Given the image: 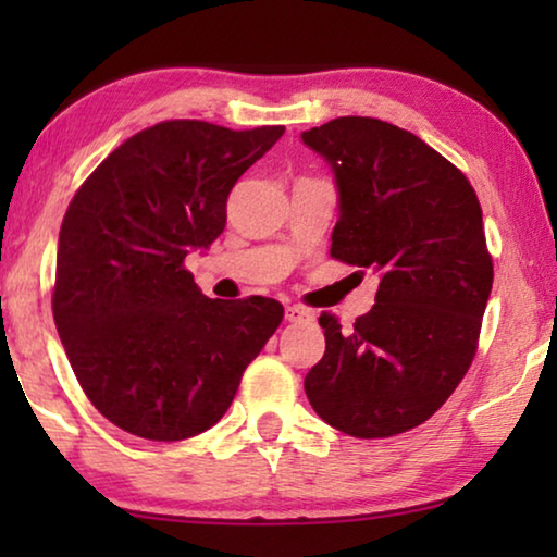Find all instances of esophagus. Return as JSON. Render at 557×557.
<instances>
[{
  "label": "esophagus",
  "mask_w": 557,
  "mask_h": 557,
  "mask_svg": "<svg viewBox=\"0 0 557 557\" xmlns=\"http://www.w3.org/2000/svg\"><path fill=\"white\" fill-rule=\"evenodd\" d=\"M286 319L288 322H309V319H314L309 309L299 307V304H294V307H286Z\"/></svg>",
  "instance_id": "34e87169"
}]
</instances>
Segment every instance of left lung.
Masks as SVG:
<instances>
[{
    "label": "left lung",
    "mask_w": 557,
    "mask_h": 557,
    "mask_svg": "<svg viewBox=\"0 0 557 557\" xmlns=\"http://www.w3.org/2000/svg\"><path fill=\"white\" fill-rule=\"evenodd\" d=\"M301 141L337 185L332 258L380 273L349 330L319 317L326 349L304 391L347 436H395L429 421L474 360L494 278L482 208L448 159L387 121L342 116Z\"/></svg>",
    "instance_id": "8db88e82"
}]
</instances>
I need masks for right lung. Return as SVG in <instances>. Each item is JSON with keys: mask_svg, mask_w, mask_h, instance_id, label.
I'll return each mask as SVG.
<instances>
[{"mask_svg": "<svg viewBox=\"0 0 557 557\" xmlns=\"http://www.w3.org/2000/svg\"><path fill=\"white\" fill-rule=\"evenodd\" d=\"M281 136L164 121L113 149L67 205L52 314L88 400L126 433L182 441L215 425L284 319L263 296L208 299L185 269Z\"/></svg>", "mask_w": 557, "mask_h": 557, "instance_id": "right-lung-1", "label": "right lung"}]
</instances>
